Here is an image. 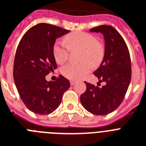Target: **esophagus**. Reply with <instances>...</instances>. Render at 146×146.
<instances>
[{
	"label": "esophagus",
	"instance_id": "esophagus-1",
	"mask_svg": "<svg viewBox=\"0 0 146 146\" xmlns=\"http://www.w3.org/2000/svg\"><path fill=\"white\" fill-rule=\"evenodd\" d=\"M74 84H75V81H74V80H71V81H70L71 86H73Z\"/></svg>",
	"mask_w": 146,
	"mask_h": 146
}]
</instances>
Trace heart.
<instances>
[{
    "label": "heart",
    "instance_id": "heart-1",
    "mask_svg": "<svg viewBox=\"0 0 146 146\" xmlns=\"http://www.w3.org/2000/svg\"><path fill=\"white\" fill-rule=\"evenodd\" d=\"M66 45L63 43L56 42L53 48L55 60L62 64L68 58L69 50L81 51L80 63H69L61 68V73L70 80H78L87 74L92 67H98L105 56V46L97 41L94 35L86 32H74L64 37Z\"/></svg>",
    "mask_w": 146,
    "mask_h": 146
}]
</instances>
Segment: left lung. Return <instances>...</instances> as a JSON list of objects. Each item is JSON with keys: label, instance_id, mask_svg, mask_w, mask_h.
Returning a JSON list of instances; mask_svg holds the SVG:
<instances>
[{"label": "left lung", "instance_id": "left-lung-1", "mask_svg": "<svg viewBox=\"0 0 146 146\" xmlns=\"http://www.w3.org/2000/svg\"><path fill=\"white\" fill-rule=\"evenodd\" d=\"M90 32L104 35L105 56L94 74L105 85L99 87L84 81L86 90L80 96V102L91 113L108 115L118 108L127 92L131 79V56L124 38L112 26H98Z\"/></svg>", "mask_w": 146, "mask_h": 146}]
</instances>
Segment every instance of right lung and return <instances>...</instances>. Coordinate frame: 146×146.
<instances>
[{
    "label": "right lung",
    "instance_id": "1",
    "mask_svg": "<svg viewBox=\"0 0 146 146\" xmlns=\"http://www.w3.org/2000/svg\"><path fill=\"white\" fill-rule=\"evenodd\" d=\"M68 32L55 25L40 23L29 29L18 45L13 67L14 81L22 102L34 113H51L70 87L68 79L62 75L56 81L45 79L56 68L53 54L56 39Z\"/></svg>",
    "mask_w": 146,
    "mask_h": 146
}]
</instances>
